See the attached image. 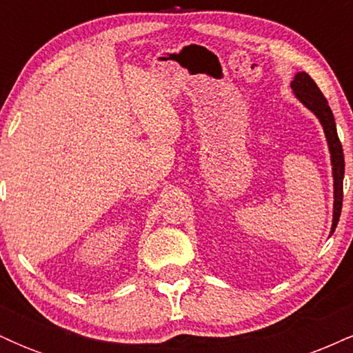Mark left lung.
Wrapping results in <instances>:
<instances>
[{"label":"left lung","mask_w":353,"mask_h":353,"mask_svg":"<svg viewBox=\"0 0 353 353\" xmlns=\"http://www.w3.org/2000/svg\"><path fill=\"white\" fill-rule=\"evenodd\" d=\"M295 98L305 106L309 111L317 116L325 132L327 144H329L330 161H332V176H334V219H332L330 234H334L339 224L340 212H342L343 199V172H345V163H343V149L340 144L335 119L332 109L327 103L325 96L322 94L315 81L307 72H297L292 83H290Z\"/></svg>","instance_id":"8db88e82"}]
</instances>
